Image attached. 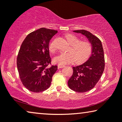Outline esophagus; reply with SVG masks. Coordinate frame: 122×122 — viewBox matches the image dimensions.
Segmentation results:
<instances>
[{"instance_id": "obj_1", "label": "esophagus", "mask_w": 122, "mask_h": 122, "mask_svg": "<svg viewBox=\"0 0 122 122\" xmlns=\"http://www.w3.org/2000/svg\"><path fill=\"white\" fill-rule=\"evenodd\" d=\"M58 68H63V67H64V66H64V65H61V64H58Z\"/></svg>"}]
</instances>
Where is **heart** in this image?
Wrapping results in <instances>:
<instances>
[{"instance_id":"heart-1","label":"heart","mask_w":122,"mask_h":122,"mask_svg":"<svg viewBox=\"0 0 122 122\" xmlns=\"http://www.w3.org/2000/svg\"><path fill=\"white\" fill-rule=\"evenodd\" d=\"M66 41L71 45L68 52H61L54 58L55 63L59 64H66L74 61L80 63L86 61L91 56L92 46L88 41H80L79 38L73 34L65 35ZM49 51L54 52L56 51L55 40L49 44Z\"/></svg>"}]
</instances>
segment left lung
Returning a JSON list of instances; mask_svg holds the SVG:
<instances>
[{"label": "left lung", "mask_w": 122, "mask_h": 122, "mask_svg": "<svg viewBox=\"0 0 122 122\" xmlns=\"http://www.w3.org/2000/svg\"><path fill=\"white\" fill-rule=\"evenodd\" d=\"M73 31L86 36L92 46L91 56L83 64L73 66V75L68 81L70 89L84 93L93 89L103 74L105 66L104 51L100 39L89 31L85 30Z\"/></svg>", "instance_id": "1"}]
</instances>
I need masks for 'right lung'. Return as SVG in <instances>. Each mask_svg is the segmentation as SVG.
Masks as SVG:
<instances>
[{
  "instance_id": "obj_1",
  "label": "right lung",
  "mask_w": 122,
  "mask_h": 122,
  "mask_svg": "<svg viewBox=\"0 0 122 122\" xmlns=\"http://www.w3.org/2000/svg\"><path fill=\"white\" fill-rule=\"evenodd\" d=\"M57 33L55 30L40 28L28 34L21 45L16 61L18 71L23 86L30 92H41L51 86L58 66H49V43Z\"/></svg>"
}]
</instances>
